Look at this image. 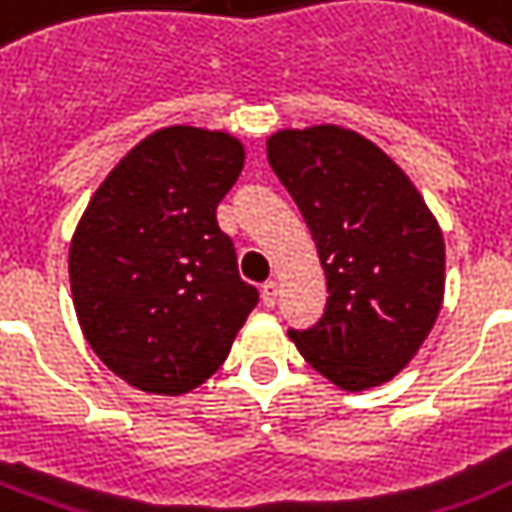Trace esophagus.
I'll return each mask as SVG.
<instances>
[{
  "label": "esophagus",
  "instance_id": "esophagus-1",
  "mask_svg": "<svg viewBox=\"0 0 512 512\" xmlns=\"http://www.w3.org/2000/svg\"><path fill=\"white\" fill-rule=\"evenodd\" d=\"M276 297H279V284L273 279H268L263 284V303L271 308V305H276Z\"/></svg>",
  "mask_w": 512,
  "mask_h": 512
}]
</instances>
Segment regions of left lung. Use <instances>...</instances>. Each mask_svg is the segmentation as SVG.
I'll use <instances>...</instances> for the list:
<instances>
[{
    "label": "left lung",
    "instance_id": "8db88e82",
    "mask_svg": "<svg viewBox=\"0 0 512 512\" xmlns=\"http://www.w3.org/2000/svg\"><path fill=\"white\" fill-rule=\"evenodd\" d=\"M268 162L303 212L327 273L324 316L289 337L337 388L388 382L420 350L444 303L436 217L385 151L335 124L276 132Z\"/></svg>",
    "mask_w": 512,
    "mask_h": 512
}]
</instances>
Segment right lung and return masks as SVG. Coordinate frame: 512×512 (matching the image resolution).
Here are the masks:
<instances>
[{
	"label": "right lung",
	"instance_id": "add662e5",
	"mask_svg": "<svg viewBox=\"0 0 512 512\" xmlns=\"http://www.w3.org/2000/svg\"><path fill=\"white\" fill-rule=\"evenodd\" d=\"M241 167L244 146L228 132L167 127L116 164L76 225V316L132 388L180 396L209 380L257 305L217 225Z\"/></svg>",
	"mask_w": 512,
	"mask_h": 512
}]
</instances>
